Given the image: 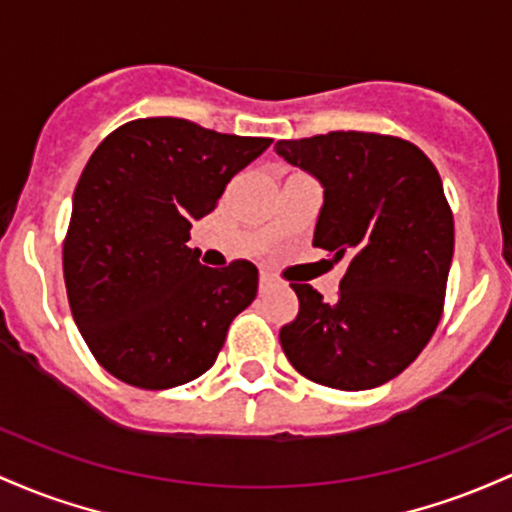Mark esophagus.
I'll use <instances>...</instances> for the list:
<instances>
[{
  "label": "esophagus",
  "instance_id": "esophagus-1",
  "mask_svg": "<svg viewBox=\"0 0 512 512\" xmlns=\"http://www.w3.org/2000/svg\"><path fill=\"white\" fill-rule=\"evenodd\" d=\"M271 285H273V278H271V275H266V273L258 275V290L266 292L268 287H271Z\"/></svg>",
  "mask_w": 512,
  "mask_h": 512
}]
</instances>
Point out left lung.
I'll return each mask as SVG.
<instances>
[{"label":"left lung","instance_id":"left-lung-1","mask_svg":"<svg viewBox=\"0 0 512 512\" xmlns=\"http://www.w3.org/2000/svg\"><path fill=\"white\" fill-rule=\"evenodd\" d=\"M275 152L324 186L314 246L348 263L333 302L292 283L300 312L280 346L324 387H380L418 358L442 317L455 222L438 169L416 145L377 132L280 140Z\"/></svg>","mask_w":512,"mask_h":512}]
</instances>
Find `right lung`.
I'll use <instances>...</instances> for the list:
<instances>
[{
    "mask_svg": "<svg viewBox=\"0 0 512 512\" xmlns=\"http://www.w3.org/2000/svg\"><path fill=\"white\" fill-rule=\"evenodd\" d=\"M271 137L225 135L183 118L120 125L86 162L62 244L67 300L94 358L140 389L203 375L254 302L249 261L208 268L188 249L193 220Z\"/></svg>",
    "mask_w": 512,
    "mask_h": 512,
    "instance_id": "1",
    "label": "right lung"
}]
</instances>
